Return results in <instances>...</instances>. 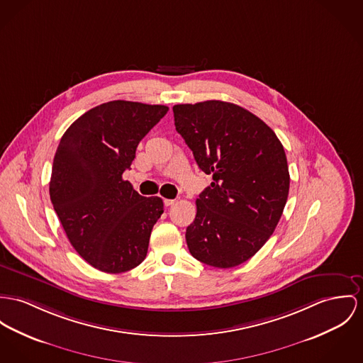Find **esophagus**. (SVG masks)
Instances as JSON below:
<instances>
[{
  "mask_svg": "<svg viewBox=\"0 0 363 363\" xmlns=\"http://www.w3.org/2000/svg\"><path fill=\"white\" fill-rule=\"evenodd\" d=\"M175 201H177V200H175V199H164V204H166V206H172V204H175Z\"/></svg>",
  "mask_w": 363,
  "mask_h": 363,
  "instance_id": "1",
  "label": "esophagus"
}]
</instances>
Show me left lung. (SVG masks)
<instances>
[{
	"label": "left lung",
	"instance_id": "8db88e82",
	"mask_svg": "<svg viewBox=\"0 0 363 363\" xmlns=\"http://www.w3.org/2000/svg\"><path fill=\"white\" fill-rule=\"evenodd\" d=\"M178 134L213 182L196 199L186 228L191 254L210 267L233 268L274 233L290 175L283 145L255 114L223 101L172 108Z\"/></svg>",
	"mask_w": 363,
	"mask_h": 363
}]
</instances>
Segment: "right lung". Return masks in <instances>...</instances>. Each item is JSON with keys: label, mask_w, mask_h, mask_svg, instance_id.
Here are the masks:
<instances>
[{"label": "right lung", "mask_w": 363, "mask_h": 363, "mask_svg": "<svg viewBox=\"0 0 363 363\" xmlns=\"http://www.w3.org/2000/svg\"><path fill=\"white\" fill-rule=\"evenodd\" d=\"M164 105L112 101L80 116L56 149L50 196L74 250L94 268L127 272L145 259L163 200L134 191L123 172Z\"/></svg>", "instance_id": "right-lung-1"}]
</instances>
